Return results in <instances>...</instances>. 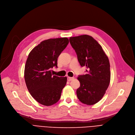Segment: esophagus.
I'll list each match as a JSON object with an SVG mask.
<instances>
[{"mask_svg":"<svg viewBox=\"0 0 135 135\" xmlns=\"http://www.w3.org/2000/svg\"><path fill=\"white\" fill-rule=\"evenodd\" d=\"M74 78H71V77H68L67 78V80L69 81H70L74 80Z\"/></svg>","mask_w":135,"mask_h":135,"instance_id":"obj_1","label":"esophagus"}]
</instances>
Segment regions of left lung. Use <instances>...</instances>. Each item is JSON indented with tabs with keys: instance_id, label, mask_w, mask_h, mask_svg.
<instances>
[{
	"instance_id": "1",
	"label": "left lung",
	"mask_w": 135,
	"mask_h": 135,
	"mask_svg": "<svg viewBox=\"0 0 135 135\" xmlns=\"http://www.w3.org/2000/svg\"><path fill=\"white\" fill-rule=\"evenodd\" d=\"M69 41L81 66L87 68V74L78 78L80 83L76 90L78 99L85 104H95L102 99L110 83L108 57L101 46L90 35L70 37Z\"/></svg>"
}]
</instances>
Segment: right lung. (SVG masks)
Instances as JSON below:
<instances>
[{"instance_id": "right-lung-1", "label": "right lung", "mask_w": 135, "mask_h": 135, "mask_svg": "<svg viewBox=\"0 0 135 135\" xmlns=\"http://www.w3.org/2000/svg\"><path fill=\"white\" fill-rule=\"evenodd\" d=\"M68 43L67 38L45 40L28 54L24 78L30 94L41 104L52 105L60 99L67 78L53 75L51 69L57 67V58Z\"/></svg>"}]
</instances>
